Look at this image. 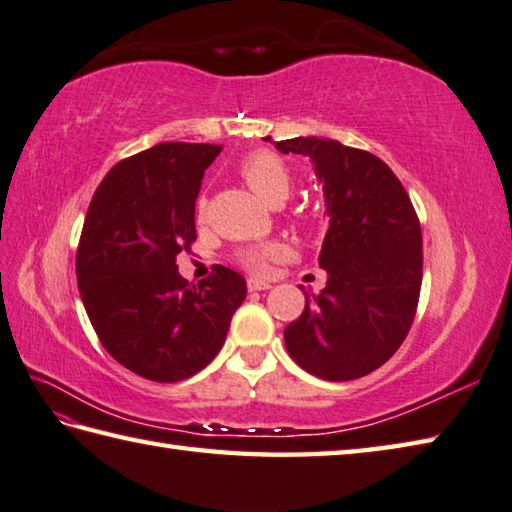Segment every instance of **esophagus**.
<instances>
[{
	"mask_svg": "<svg viewBox=\"0 0 512 512\" xmlns=\"http://www.w3.org/2000/svg\"><path fill=\"white\" fill-rule=\"evenodd\" d=\"M270 284L268 282H259V279H248V290L255 293V290H268Z\"/></svg>",
	"mask_w": 512,
	"mask_h": 512,
	"instance_id": "obj_1",
	"label": "esophagus"
}]
</instances>
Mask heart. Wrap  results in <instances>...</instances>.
I'll use <instances>...</instances> for the list:
<instances>
[{
    "label": "heart",
    "instance_id": "1",
    "mask_svg": "<svg viewBox=\"0 0 512 512\" xmlns=\"http://www.w3.org/2000/svg\"><path fill=\"white\" fill-rule=\"evenodd\" d=\"M239 175L244 177V182L250 186V190H253L257 197H262L270 206H282L290 195V188H293V175H290L288 166L284 164V159H279L273 153H255L246 157L242 166H239ZM282 255V244H266L244 250V253L239 255V262H242L250 273L262 275L268 270V264Z\"/></svg>",
    "mask_w": 512,
    "mask_h": 512
}]
</instances>
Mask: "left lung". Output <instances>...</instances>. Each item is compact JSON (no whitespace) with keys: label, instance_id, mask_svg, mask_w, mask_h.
<instances>
[{"label":"left lung","instance_id":"1","mask_svg":"<svg viewBox=\"0 0 512 512\" xmlns=\"http://www.w3.org/2000/svg\"><path fill=\"white\" fill-rule=\"evenodd\" d=\"M275 148L310 159L328 215L319 253L326 288L306 295L304 313L286 326L288 355L328 382L364 377L395 355L415 319L417 213L393 170L366 150L317 137L282 139Z\"/></svg>","mask_w":512,"mask_h":512}]
</instances>
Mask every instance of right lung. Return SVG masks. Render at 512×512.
<instances>
[{
    "label": "right lung",
    "instance_id": "obj_1",
    "mask_svg": "<svg viewBox=\"0 0 512 512\" xmlns=\"http://www.w3.org/2000/svg\"><path fill=\"white\" fill-rule=\"evenodd\" d=\"M217 144L166 142L110 168L88 206L77 286L99 342L150 382H182L226 342L246 279L226 266L188 284L175 259L197 239L195 202Z\"/></svg>",
    "mask_w": 512,
    "mask_h": 512
}]
</instances>
